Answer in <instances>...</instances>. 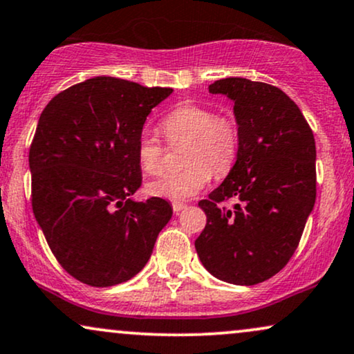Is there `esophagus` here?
I'll use <instances>...</instances> for the list:
<instances>
[{"instance_id": "obj_1", "label": "esophagus", "mask_w": 354, "mask_h": 354, "mask_svg": "<svg viewBox=\"0 0 354 354\" xmlns=\"http://www.w3.org/2000/svg\"><path fill=\"white\" fill-rule=\"evenodd\" d=\"M183 209H186V204H183V203H173V210H174V212H181Z\"/></svg>"}]
</instances>
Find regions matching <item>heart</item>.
I'll return each instance as SVG.
<instances>
[{"instance_id": "b5f03b06", "label": "heart", "mask_w": 354, "mask_h": 354, "mask_svg": "<svg viewBox=\"0 0 354 354\" xmlns=\"http://www.w3.org/2000/svg\"><path fill=\"white\" fill-rule=\"evenodd\" d=\"M162 131L168 142H187L183 171L168 173L147 185L155 198L183 201L203 191L210 176H223L234 167L240 147L239 125L229 115L199 104H185L173 109L162 120ZM137 160L147 174L163 171V147L158 138L142 133L137 140Z\"/></svg>"}]
</instances>
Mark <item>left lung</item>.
<instances>
[{"label":"left lung","mask_w":354,"mask_h":354,"mask_svg":"<svg viewBox=\"0 0 354 354\" xmlns=\"http://www.w3.org/2000/svg\"><path fill=\"white\" fill-rule=\"evenodd\" d=\"M212 95L234 101L240 147L235 165L209 199L196 252L217 279L253 286L288 265L315 204V140L296 102L271 84L223 78ZM235 197L234 209L218 205Z\"/></svg>","instance_id":"left-lung-1"}]
</instances>
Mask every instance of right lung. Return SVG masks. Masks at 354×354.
I'll return each mask as SVG.
<instances>
[{
    "label": "right lung",
    "instance_id": "obj_1",
    "mask_svg": "<svg viewBox=\"0 0 354 354\" xmlns=\"http://www.w3.org/2000/svg\"><path fill=\"white\" fill-rule=\"evenodd\" d=\"M171 88L95 77L58 93L39 118L29 150L35 221L62 268L109 288L142 271L173 216L168 201H133L137 140Z\"/></svg>",
    "mask_w": 354,
    "mask_h": 354
}]
</instances>
